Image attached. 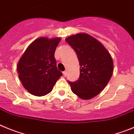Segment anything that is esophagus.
Listing matches in <instances>:
<instances>
[{
  "mask_svg": "<svg viewBox=\"0 0 134 134\" xmlns=\"http://www.w3.org/2000/svg\"><path fill=\"white\" fill-rule=\"evenodd\" d=\"M63 76H64V77H66V75H67V71H63Z\"/></svg>",
  "mask_w": 134,
  "mask_h": 134,
  "instance_id": "esophagus-1",
  "label": "esophagus"
}]
</instances>
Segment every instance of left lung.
<instances>
[{"label":"left lung","mask_w":134,"mask_h":134,"mask_svg":"<svg viewBox=\"0 0 134 134\" xmlns=\"http://www.w3.org/2000/svg\"><path fill=\"white\" fill-rule=\"evenodd\" d=\"M65 41L74 49L80 65L78 80L68 81L72 91L83 99L93 98L104 90L111 77V57L102 43L86 33L71 36Z\"/></svg>","instance_id":"left-lung-1"}]
</instances>
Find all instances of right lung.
<instances>
[{
    "instance_id": "obj_1",
    "label": "right lung",
    "mask_w": 134,
    "mask_h": 134,
    "mask_svg": "<svg viewBox=\"0 0 134 134\" xmlns=\"http://www.w3.org/2000/svg\"><path fill=\"white\" fill-rule=\"evenodd\" d=\"M61 38H37L20 59L17 71L20 81L30 93L45 96L51 91L63 73L57 69L55 51Z\"/></svg>"
}]
</instances>
